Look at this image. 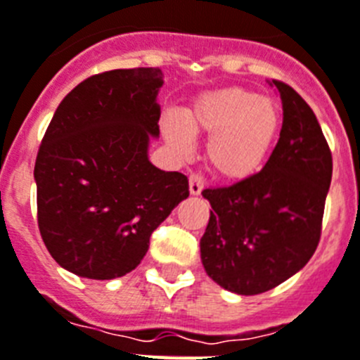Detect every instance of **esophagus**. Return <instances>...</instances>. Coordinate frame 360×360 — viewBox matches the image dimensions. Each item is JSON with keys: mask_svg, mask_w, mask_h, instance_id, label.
Wrapping results in <instances>:
<instances>
[{"mask_svg": "<svg viewBox=\"0 0 360 360\" xmlns=\"http://www.w3.org/2000/svg\"><path fill=\"white\" fill-rule=\"evenodd\" d=\"M201 190H203V177L199 174H192L190 175V194L199 195Z\"/></svg>", "mask_w": 360, "mask_h": 360, "instance_id": "1", "label": "esophagus"}]
</instances>
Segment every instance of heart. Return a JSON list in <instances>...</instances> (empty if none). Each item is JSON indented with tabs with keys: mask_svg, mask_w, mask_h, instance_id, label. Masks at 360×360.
<instances>
[{
	"mask_svg": "<svg viewBox=\"0 0 360 360\" xmlns=\"http://www.w3.org/2000/svg\"><path fill=\"white\" fill-rule=\"evenodd\" d=\"M190 131L210 139L208 162L229 181L247 179L267 162L282 129V108L271 96L245 87H223L195 98L185 113ZM165 135L179 152L192 146L181 120H165Z\"/></svg>",
	"mask_w": 360,
	"mask_h": 360,
	"instance_id": "b5f03b06",
	"label": "heart"
}]
</instances>
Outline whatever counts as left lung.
Returning a JSON list of instances; mask_svg holds the SVG:
<instances>
[{
  "label": "left lung",
  "mask_w": 360,
  "mask_h": 360,
  "mask_svg": "<svg viewBox=\"0 0 360 360\" xmlns=\"http://www.w3.org/2000/svg\"><path fill=\"white\" fill-rule=\"evenodd\" d=\"M273 84L283 122L269 161L247 179L201 192L212 207L201 262L214 282L238 295L274 289L315 255L333 172L313 110L291 86Z\"/></svg>",
  "instance_id": "obj_1"
}]
</instances>
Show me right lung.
Here are the masks:
<instances>
[{"label": "right lung", "instance_id": "obj_1", "mask_svg": "<svg viewBox=\"0 0 360 360\" xmlns=\"http://www.w3.org/2000/svg\"><path fill=\"white\" fill-rule=\"evenodd\" d=\"M157 68L113 69L78 84L54 111L36 155L41 240L78 276L134 271L150 236L188 198V177L148 161L159 135Z\"/></svg>", "mask_w": 360, "mask_h": 360}]
</instances>
